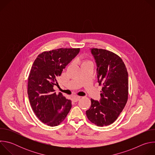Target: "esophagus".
Segmentation results:
<instances>
[{"label": "esophagus", "instance_id": "1", "mask_svg": "<svg viewBox=\"0 0 155 155\" xmlns=\"http://www.w3.org/2000/svg\"><path fill=\"white\" fill-rule=\"evenodd\" d=\"M81 98L80 96H74L72 97V101L74 102H77Z\"/></svg>", "mask_w": 155, "mask_h": 155}]
</instances>
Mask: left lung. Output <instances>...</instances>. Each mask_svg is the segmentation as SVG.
Listing matches in <instances>:
<instances>
[{
	"label": "left lung",
	"mask_w": 155,
	"mask_h": 155,
	"mask_svg": "<svg viewBox=\"0 0 155 155\" xmlns=\"http://www.w3.org/2000/svg\"><path fill=\"white\" fill-rule=\"evenodd\" d=\"M97 64L99 84L102 85L101 99H91V105L86 111L91 123L98 126L112 124L119 117L128 99V74L121 58L104 49L91 48Z\"/></svg>",
	"instance_id": "8db88e82"
}]
</instances>
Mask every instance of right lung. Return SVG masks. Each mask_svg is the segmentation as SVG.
Returning <instances> with one entry per match:
<instances>
[{"mask_svg":"<svg viewBox=\"0 0 155 155\" xmlns=\"http://www.w3.org/2000/svg\"><path fill=\"white\" fill-rule=\"evenodd\" d=\"M80 48H58L38 54L31 68L28 94L37 117L44 124L56 126L61 123L72 107L71 100L54 92L57 77L79 53Z\"/></svg>","mask_w":155,"mask_h":155,"instance_id":"obj_1","label":"right lung"}]
</instances>
